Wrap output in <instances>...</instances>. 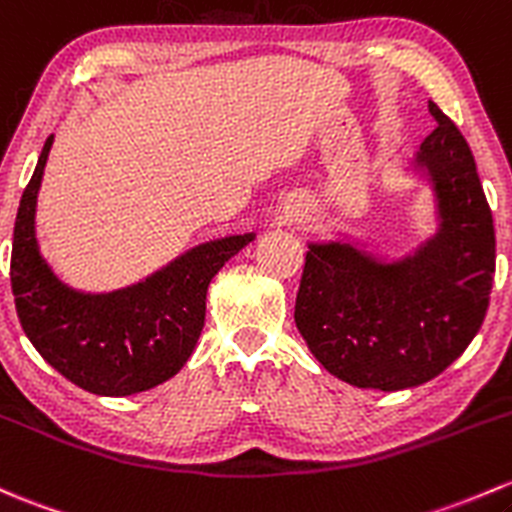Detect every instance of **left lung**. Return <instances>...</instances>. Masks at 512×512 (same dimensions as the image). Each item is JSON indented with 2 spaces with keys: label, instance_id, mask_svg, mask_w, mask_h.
Here are the masks:
<instances>
[{
  "label": "left lung",
  "instance_id": "left-lung-1",
  "mask_svg": "<svg viewBox=\"0 0 512 512\" xmlns=\"http://www.w3.org/2000/svg\"><path fill=\"white\" fill-rule=\"evenodd\" d=\"M437 129L414 166L437 196L439 230L402 262L351 242L309 245L294 321L314 358L355 387L405 390L449 368L486 319L496 233L459 127L429 102Z\"/></svg>",
  "mask_w": 512,
  "mask_h": 512
}]
</instances>
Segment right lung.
<instances>
[{"label": "right lung", "mask_w": 512, "mask_h": 512, "mask_svg": "<svg viewBox=\"0 0 512 512\" xmlns=\"http://www.w3.org/2000/svg\"><path fill=\"white\" fill-rule=\"evenodd\" d=\"M51 144L48 137L14 223L9 274L21 328L48 365L93 395L152 390L191 358L206 321L208 284L255 235H230L193 247L127 289L75 292L51 272L36 242V196Z\"/></svg>", "instance_id": "right-lung-1"}]
</instances>
